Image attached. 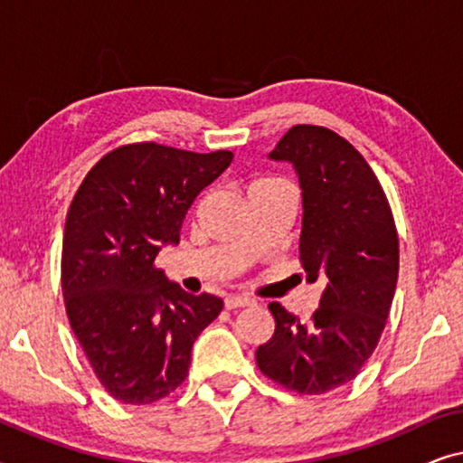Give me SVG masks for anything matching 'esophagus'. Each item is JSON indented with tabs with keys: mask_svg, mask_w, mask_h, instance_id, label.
<instances>
[{
	"mask_svg": "<svg viewBox=\"0 0 463 463\" xmlns=\"http://www.w3.org/2000/svg\"><path fill=\"white\" fill-rule=\"evenodd\" d=\"M252 306L250 297H242V295H232L225 299V307L227 309H236V307H249Z\"/></svg>",
	"mask_w": 463,
	"mask_h": 463,
	"instance_id": "34e87169",
	"label": "esophagus"
}]
</instances>
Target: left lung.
Segmentation results:
<instances>
[{
  "label": "left lung",
  "instance_id": "1",
  "mask_svg": "<svg viewBox=\"0 0 463 463\" xmlns=\"http://www.w3.org/2000/svg\"><path fill=\"white\" fill-rule=\"evenodd\" d=\"M268 157L299 179V257L307 282L320 278L325 290L306 325L269 303L276 331L257 364L287 390L326 394L358 375L383 333L398 280L394 217L369 164L333 130L293 126Z\"/></svg>",
  "mask_w": 463,
  "mask_h": 463
}]
</instances>
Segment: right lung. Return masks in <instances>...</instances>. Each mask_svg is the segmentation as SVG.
Returning <instances> with one entry per match:
<instances>
[{
  "instance_id": "obj_1",
  "label": "right lung",
  "mask_w": 463,
  "mask_h": 463,
  "mask_svg": "<svg viewBox=\"0 0 463 463\" xmlns=\"http://www.w3.org/2000/svg\"><path fill=\"white\" fill-rule=\"evenodd\" d=\"M232 151L124 145L94 164L69 206L61 282L92 371L119 402L151 404L185 382L198 335L223 301L189 295L154 261Z\"/></svg>"
}]
</instances>
